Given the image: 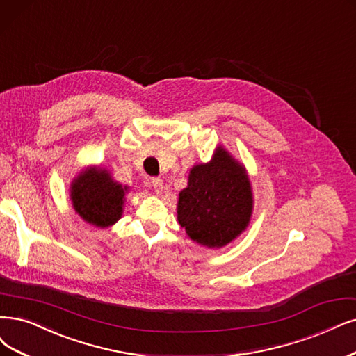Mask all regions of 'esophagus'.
Instances as JSON below:
<instances>
[{"label": "esophagus", "instance_id": "obj_1", "mask_svg": "<svg viewBox=\"0 0 356 356\" xmlns=\"http://www.w3.org/2000/svg\"><path fill=\"white\" fill-rule=\"evenodd\" d=\"M152 188H154V191L160 195L161 192H163V186H164V183H163V180L160 179V177H154L152 179Z\"/></svg>", "mask_w": 356, "mask_h": 356}]
</instances>
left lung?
<instances>
[{
  "instance_id": "1",
  "label": "left lung",
  "mask_w": 356,
  "mask_h": 356,
  "mask_svg": "<svg viewBox=\"0 0 356 356\" xmlns=\"http://www.w3.org/2000/svg\"><path fill=\"white\" fill-rule=\"evenodd\" d=\"M254 211V193L248 171L217 145L208 163L191 168L188 186L179 192L177 221L201 246L220 249L248 229Z\"/></svg>"
}]
</instances>
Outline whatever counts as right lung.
I'll return each mask as SVG.
<instances>
[{"instance_id":"1","label":"right lung","mask_w":356,"mask_h":356,"mask_svg":"<svg viewBox=\"0 0 356 356\" xmlns=\"http://www.w3.org/2000/svg\"><path fill=\"white\" fill-rule=\"evenodd\" d=\"M130 188L114 180L110 170L89 165L70 183V201L76 214L88 225L107 229L122 218Z\"/></svg>"}]
</instances>
